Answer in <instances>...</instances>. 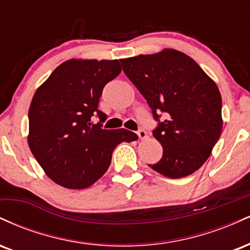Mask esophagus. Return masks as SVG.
Listing matches in <instances>:
<instances>
[{"mask_svg":"<svg viewBox=\"0 0 250 250\" xmlns=\"http://www.w3.org/2000/svg\"><path fill=\"white\" fill-rule=\"evenodd\" d=\"M137 135H139L140 140H145L146 137H147V133H146V131L143 130V129H140V130L137 131Z\"/></svg>","mask_w":250,"mask_h":250,"instance_id":"esophagus-1","label":"esophagus"}]
</instances>
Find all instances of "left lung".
<instances>
[{"label": "left lung", "mask_w": 250, "mask_h": 250, "mask_svg": "<svg viewBox=\"0 0 250 250\" xmlns=\"http://www.w3.org/2000/svg\"><path fill=\"white\" fill-rule=\"evenodd\" d=\"M122 68L147 100L155 120L153 131L163 147L162 159L149 165L169 179H181L201 168L222 131L219 88L191 57L175 49L122 59Z\"/></svg>", "instance_id": "left-lung-1"}]
</instances>
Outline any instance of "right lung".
Masks as SVG:
<instances>
[{"label":"right lung","instance_id":"1","mask_svg":"<svg viewBox=\"0 0 250 250\" xmlns=\"http://www.w3.org/2000/svg\"><path fill=\"white\" fill-rule=\"evenodd\" d=\"M120 73L117 60L71 59L61 63L34 94L28 145L57 185L90 187L107 171L116 146L139 139L127 129H102L107 119L97 109L102 89ZM94 115L100 119L95 125Z\"/></svg>","mask_w":250,"mask_h":250}]
</instances>
